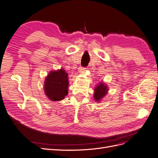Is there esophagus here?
Instances as JSON below:
<instances>
[{
    "label": "esophagus",
    "mask_w": 158,
    "mask_h": 158,
    "mask_svg": "<svg viewBox=\"0 0 158 158\" xmlns=\"http://www.w3.org/2000/svg\"><path fill=\"white\" fill-rule=\"evenodd\" d=\"M85 70V68L82 67V66H80V67L79 68V72H80V73H81V72H84Z\"/></svg>",
    "instance_id": "1"
}]
</instances>
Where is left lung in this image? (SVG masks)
I'll list each match as a JSON object with an SVG mask.
<instances>
[{
  "mask_svg": "<svg viewBox=\"0 0 158 158\" xmlns=\"http://www.w3.org/2000/svg\"><path fill=\"white\" fill-rule=\"evenodd\" d=\"M109 90L107 85L103 82H100L97 85V86L95 88L94 98L96 102L101 101V99L106 95Z\"/></svg>",
  "mask_w": 158,
  "mask_h": 158,
  "instance_id": "8db88e82",
  "label": "left lung"
}]
</instances>
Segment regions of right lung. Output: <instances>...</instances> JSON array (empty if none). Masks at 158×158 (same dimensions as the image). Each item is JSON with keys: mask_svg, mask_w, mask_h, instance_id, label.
<instances>
[{"mask_svg": "<svg viewBox=\"0 0 158 158\" xmlns=\"http://www.w3.org/2000/svg\"><path fill=\"white\" fill-rule=\"evenodd\" d=\"M68 74L64 69L51 71L44 83L45 94L52 102L60 101L68 94Z\"/></svg>", "mask_w": 158, "mask_h": 158, "instance_id": "add662e5", "label": "right lung"}]
</instances>
